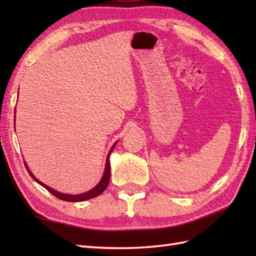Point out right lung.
Segmentation results:
<instances>
[{"mask_svg": "<svg viewBox=\"0 0 256 256\" xmlns=\"http://www.w3.org/2000/svg\"><path fill=\"white\" fill-rule=\"evenodd\" d=\"M116 144H114V145L112 146V148L110 150V153H108V155L111 154V152L113 150V148H114V146H116ZM108 157H106V170H104V174H103V177H102V179H101V182H100L99 184H98L96 186L94 189H91L90 192H84V194H77V196L60 194V192H56V190H54V189L50 188L48 186H46V184H42V182L38 180L37 178H35V177H34V175H32V174L30 172L28 167H27V165L25 164V162H24V164H25V166H26V170H27V172H28V174L30 175V177H32V179H34L35 182H37L38 184H42V187L46 188V189L48 190V192H50V194H52L54 196H55V197H57L58 199H60V200H64V201H70V202H78V201H84V200H88V199H92V198L96 197V196H99V194H101L103 192H104L106 188L108 187V182H110V175H111L110 160H108Z\"/></svg>", "mask_w": 256, "mask_h": 256, "instance_id": "right-lung-1", "label": "right lung"}]
</instances>
